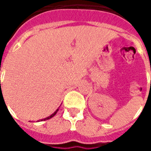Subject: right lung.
<instances>
[{
	"instance_id": "obj_1",
	"label": "right lung",
	"mask_w": 151,
	"mask_h": 151,
	"mask_svg": "<svg viewBox=\"0 0 151 151\" xmlns=\"http://www.w3.org/2000/svg\"><path fill=\"white\" fill-rule=\"evenodd\" d=\"M57 111H58V109H57V110H56V111H55V112H54V113L52 114V115H51V116H50L47 117V118H44V119H43V120H48V119H50V118H52V117L54 116H55V115H56V112H57Z\"/></svg>"
}]
</instances>
